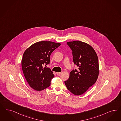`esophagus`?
<instances>
[{"label": "esophagus", "instance_id": "34e87169", "mask_svg": "<svg viewBox=\"0 0 121 121\" xmlns=\"http://www.w3.org/2000/svg\"><path fill=\"white\" fill-rule=\"evenodd\" d=\"M56 74L58 75H60L61 74V72H56Z\"/></svg>", "mask_w": 121, "mask_h": 121}]
</instances>
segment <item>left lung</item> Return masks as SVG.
Instances as JSON below:
<instances>
[{"instance_id":"obj_1","label":"left lung","mask_w":121,"mask_h":121,"mask_svg":"<svg viewBox=\"0 0 121 121\" xmlns=\"http://www.w3.org/2000/svg\"><path fill=\"white\" fill-rule=\"evenodd\" d=\"M72 51L73 60L78 70H73L68 80L64 81L68 90L75 95H80L96 83L99 75L97 55L92 46L75 41L67 42Z\"/></svg>"}]
</instances>
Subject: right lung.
<instances>
[{
    "mask_svg": "<svg viewBox=\"0 0 121 121\" xmlns=\"http://www.w3.org/2000/svg\"><path fill=\"white\" fill-rule=\"evenodd\" d=\"M60 45L50 41L38 42L25 51L22 68L25 79L33 89L42 91L50 86L54 75L50 68L43 66L50 64V54Z\"/></svg>",
    "mask_w": 121,
    "mask_h": 121,
    "instance_id": "obj_1",
    "label": "right lung"
}]
</instances>
